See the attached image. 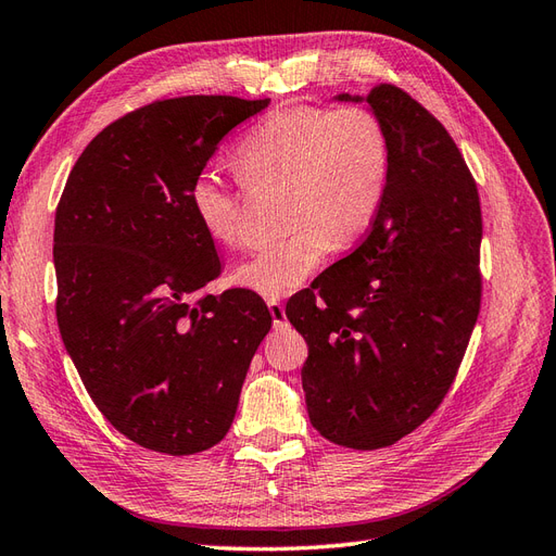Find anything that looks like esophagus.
I'll return each mask as SVG.
<instances>
[{"label": "esophagus", "instance_id": "1", "mask_svg": "<svg viewBox=\"0 0 556 556\" xmlns=\"http://www.w3.org/2000/svg\"><path fill=\"white\" fill-rule=\"evenodd\" d=\"M267 307H269V315H273L277 326H281L283 321H287V309H283V305L279 301H269Z\"/></svg>", "mask_w": 556, "mask_h": 556}]
</instances>
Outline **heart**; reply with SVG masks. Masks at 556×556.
Listing matches in <instances>:
<instances>
[{
	"label": "heart",
	"instance_id": "heart-1",
	"mask_svg": "<svg viewBox=\"0 0 556 556\" xmlns=\"http://www.w3.org/2000/svg\"><path fill=\"white\" fill-rule=\"evenodd\" d=\"M235 168L247 185H287L289 235L232 273L237 287L279 298L301 287L336 244H352L374 225L388 194L390 136L366 105H293L267 115L241 138ZM188 202L213 244H239L241 199L218 174L202 170Z\"/></svg>",
	"mask_w": 556,
	"mask_h": 556
}]
</instances>
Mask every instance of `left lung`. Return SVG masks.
<instances>
[{
    "instance_id": "1",
    "label": "left lung",
    "mask_w": 556,
    "mask_h": 556,
    "mask_svg": "<svg viewBox=\"0 0 556 556\" xmlns=\"http://www.w3.org/2000/svg\"><path fill=\"white\" fill-rule=\"evenodd\" d=\"M338 101H362L338 96ZM390 136L388 194L362 244L287 303L309 422L392 446L444 402L481 307L477 182L441 122L394 84L366 96Z\"/></svg>"
}]
</instances>
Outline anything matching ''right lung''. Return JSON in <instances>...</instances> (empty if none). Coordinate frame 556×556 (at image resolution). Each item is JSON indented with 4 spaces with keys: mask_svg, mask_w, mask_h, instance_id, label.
Masks as SVG:
<instances>
[{
    "mask_svg": "<svg viewBox=\"0 0 556 556\" xmlns=\"http://www.w3.org/2000/svg\"><path fill=\"white\" fill-rule=\"evenodd\" d=\"M267 103L180 96L142 105L84 148L55 208L61 338L98 410L142 448L216 446L273 326L258 293L204 291L220 258L188 202L218 142Z\"/></svg>",
    "mask_w": 556,
    "mask_h": 556,
    "instance_id": "obj_1",
    "label": "right lung"
}]
</instances>
